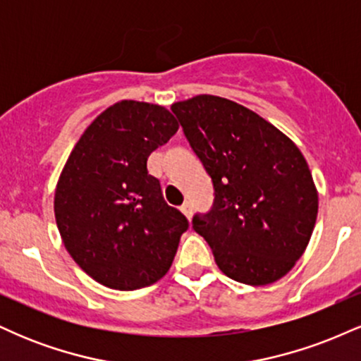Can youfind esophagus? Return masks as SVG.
<instances>
[{
  "label": "esophagus",
  "mask_w": 361,
  "mask_h": 361,
  "mask_svg": "<svg viewBox=\"0 0 361 361\" xmlns=\"http://www.w3.org/2000/svg\"><path fill=\"white\" fill-rule=\"evenodd\" d=\"M180 210H181V212L185 214V217H186V219H192V215H193V209H192V204H190V202H185V204L180 207Z\"/></svg>",
  "instance_id": "obj_1"
}]
</instances>
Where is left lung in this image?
<instances>
[{"label":"left lung","instance_id":"obj_1","mask_svg":"<svg viewBox=\"0 0 361 361\" xmlns=\"http://www.w3.org/2000/svg\"><path fill=\"white\" fill-rule=\"evenodd\" d=\"M214 181V209L193 229L219 270L239 283L270 285L295 267L316 226L319 195L292 139L246 106L214 94L171 105Z\"/></svg>","mask_w":361,"mask_h":361}]
</instances>
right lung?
Returning <instances> with one entry per match:
<instances>
[{"instance_id":"1","label":"right lung","mask_w":361,"mask_h":361,"mask_svg":"<svg viewBox=\"0 0 361 361\" xmlns=\"http://www.w3.org/2000/svg\"><path fill=\"white\" fill-rule=\"evenodd\" d=\"M178 130L166 106L122 100L82 132L54 193L57 229L86 275L114 290L156 283L188 221L169 207L147 157Z\"/></svg>"}]
</instances>
